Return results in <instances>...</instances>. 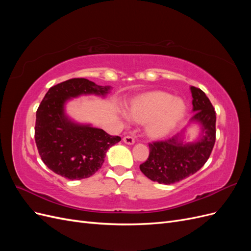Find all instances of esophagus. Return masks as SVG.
Listing matches in <instances>:
<instances>
[{
    "label": "esophagus",
    "mask_w": 251,
    "mask_h": 251,
    "mask_svg": "<svg viewBox=\"0 0 251 251\" xmlns=\"http://www.w3.org/2000/svg\"><path fill=\"white\" fill-rule=\"evenodd\" d=\"M123 140L126 144H134V142H135V140H134V138L132 137V136H125Z\"/></svg>",
    "instance_id": "1"
}]
</instances>
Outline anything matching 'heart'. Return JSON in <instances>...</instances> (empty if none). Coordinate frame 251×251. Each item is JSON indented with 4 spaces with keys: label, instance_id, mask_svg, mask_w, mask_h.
<instances>
[{
    "label": "heart",
    "instance_id": "1",
    "mask_svg": "<svg viewBox=\"0 0 251 251\" xmlns=\"http://www.w3.org/2000/svg\"><path fill=\"white\" fill-rule=\"evenodd\" d=\"M184 113L183 100L162 91H154L136 97L131 102V118L126 112L121 113V117L144 123V130L150 137L162 138L175 130Z\"/></svg>",
    "mask_w": 251,
    "mask_h": 251
}]
</instances>
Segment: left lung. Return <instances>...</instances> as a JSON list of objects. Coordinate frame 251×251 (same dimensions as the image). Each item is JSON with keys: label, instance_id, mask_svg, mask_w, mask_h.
<instances>
[{"label": "left lung", "instance_id": "obj_1", "mask_svg": "<svg viewBox=\"0 0 251 251\" xmlns=\"http://www.w3.org/2000/svg\"><path fill=\"white\" fill-rule=\"evenodd\" d=\"M194 116L201 134L195 142L184 140V132L174 137L149 143L150 155L140 171L151 181L173 184L198 172L208 160L216 141V111L201 89L191 87Z\"/></svg>", "mask_w": 251, "mask_h": 251}]
</instances>
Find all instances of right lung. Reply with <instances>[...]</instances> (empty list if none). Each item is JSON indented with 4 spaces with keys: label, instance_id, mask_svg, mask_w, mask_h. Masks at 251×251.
Masks as SVG:
<instances>
[{
    "label": "right lung",
    "instance_id": "1",
    "mask_svg": "<svg viewBox=\"0 0 251 251\" xmlns=\"http://www.w3.org/2000/svg\"><path fill=\"white\" fill-rule=\"evenodd\" d=\"M110 89L86 78H72L49 89L36 111L34 138L43 162L52 172L70 180L89 178L101 168L108 150L121 140L101 128L74 123L65 113L70 98L105 96Z\"/></svg>",
    "mask_w": 251,
    "mask_h": 251
}]
</instances>
